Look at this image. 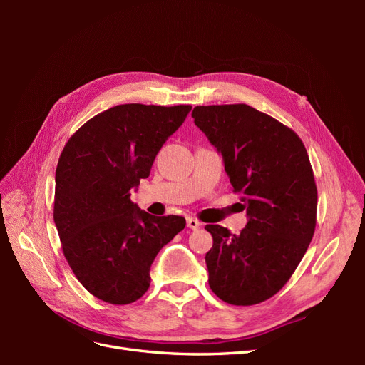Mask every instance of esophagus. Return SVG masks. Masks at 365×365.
I'll use <instances>...</instances> for the list:
<instances>
[{
  "instance_id": "esophagus-1",
  "label": "esophagus",
  "mask_w": 365,
  "mask_h": 365,
  "mask_svg": "<svg viewBox=\"0 0 365 365\" xmlns=\"http://www.w3.org/2000/svg\"><path fill=\"white\" fill-rule=\"evenodd\" d=\"M201 222L197 219H195V217H187V227H189L190 230H193V231H196V230H200L201 228Z\"/></svg>"
}]
</instances>
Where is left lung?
<instances>
[{"label":"left lung","instance_id":"obj_1","mask_svg":"<svg viewBox=\"0 0 365 365\" xmlns=\"http://www.w3.org/2000/svg\"><path fill=\"white\" fill-rule=\"evenodd\" d=\"M192 117L222 153L248 215L240 235L205 225L213 236L208 284L225 303H262L291 279L314 237L318 195L306 148L291 128L245 103L196 106Z\"/></svg>","mask_w":365,"mask_h":365}]
</instances>
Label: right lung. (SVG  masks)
<instances>
[{
    "label": "right lung",
    "mask_w": 365,
    "mask_h": 365,
    "mask_svg": "<svg viewBox=\"0 0 365 365\" xmlns=\"http://www.w3.org/2000/svg\"><path fill=\"white\" fill-rule=\"evenodd\" d=\"M190 105L128 103L77 129L56 168L53 217L63 256L83 288L111 304L145 295L158 251L185 227L182 216H152L130 201Z\"/></svg>",
    "instance_id": "right-lung-1"
}]
</instances>
